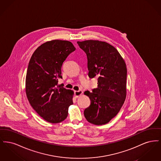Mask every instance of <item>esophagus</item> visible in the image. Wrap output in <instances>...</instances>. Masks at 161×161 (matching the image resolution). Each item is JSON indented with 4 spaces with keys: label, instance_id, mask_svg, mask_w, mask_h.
I'll return each mask as SVG.
<instances>
[{
    "label": "esophagus",
    "instance_id": "obj_1",
    "mask_svg": "<svg viewBox=\"0 0 161 161\" xmlns=\"http://www.w3.org/2000/svg\"><path fill=\"white\" fill-rule=\"evenodd\" d=\"M74 94H75V96L76 98L79 97L80 95H81L83 94V91H81V90H79L78 91H75L74 92Z\"/></svg>",
    "mask_w": 161,
    "mask_h": 161
}]
</instances>
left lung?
<instances>
[{"label":"left lung","instance_id":"1","mask_svg":"<svg viewBox=\"0 0 161 161\" xmlns=\"http://www.w3.org/2000/svg\"><path fill=\"white\" fill-rule=\"evenodd\" d=\"M77 43L87 55L89 77L98 78L97 87L84 92L91 101L84 116L95 125L107 124L125 100L126 64L117 49L106 42L89 40Z\"/></svg>","mask_w":161,"mask_h":161}]
</instances>
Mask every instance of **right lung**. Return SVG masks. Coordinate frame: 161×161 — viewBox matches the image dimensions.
Here are the masks:
<instances>
[{"label": "right lung", "instance_id": "obj_1", "mask_svg": "<svg viewBox=\"0 0 161 161\" xmlns=\"http://www.w3.org/2000/svg\"><path fill=\"white\" fill-rule=\"evenodd\" d=\"M75 47L69 41L47 42L34 51L26 76V93L32 107L46 121L58 123L68 115L74 92L58 84L61 66Z\"/></svg>", "mask_w": 161, "mask_h": 161}]
</instances>
